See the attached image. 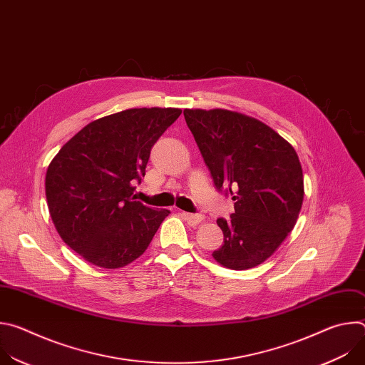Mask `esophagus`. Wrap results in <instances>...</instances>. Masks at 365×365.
<instances>
[{
  "label": "esophagus",
  "mask_w": 365,
  "mask_h": 365,
  "mask_svg": "<svg viewBox=\"0 0 365 365\" xmlns=\"http://www.w3.org/2000/svg\"><path fill=\"white\" fill-rule=\"evenodd\" d=\"M182 218L189 224V225H197L199 222L203 221V215L202 214H189V212H182L180 214Z\"/></svg>",
  "instance_id": "34e87169"
}]
</instances>
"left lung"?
<instances>
[{"label":"left lung","instance_id":"8db88e82","mask_svg":"<svg viewBox=\"0 0 365 365\" xmlns=\"http://www.w3.org/2000/svg\"><path fill=\"white\" fill-rule=\"evenodd\" d=\"M183 115L215 187L235 200L230 220H217L224 244L214 258L232 270L262 264L293 230L302 207L294 148L269 125L238 113L185 110Z\"/></svg>","mask_w":365,"mask_h":365}]
</instances>
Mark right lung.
I'll list each match as a JSON object with an SVG mask.
<instances>
[{"mask_svg": "<svg viewBox=\"0 0 365 365\" xmlns=\"http://www.w3.org/2000/svg\"><path fill=\"white\" fill-rule=\"evenodd\" d=\"M182 114L178 108H133L89 123L50 162L48 212L62 240L102 269L130 264L170 214L133 196L150 150Z\"/></svg>", "mask_w": 365, "mask_h": 365, "instance_id": "add662e5", "label": "right lung"}]
</instances>
